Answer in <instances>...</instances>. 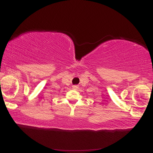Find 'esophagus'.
Here are the masks:
<instances>
[{"instance_id": "1", "label": "esophagus", "mask_w": 153, "mask_h": 153, "mask_svg": "<svg viewBox=\"0 0 153 153\" xmlns=\"http://www.w3.org/2000/svg\"><path fill=\"white\" fill-rule=\"evenodd\" d=\"M72 88H73L74 90H77V89H78V86H76V85H75V86H72Z\"/></svg>"}]
</instances>
